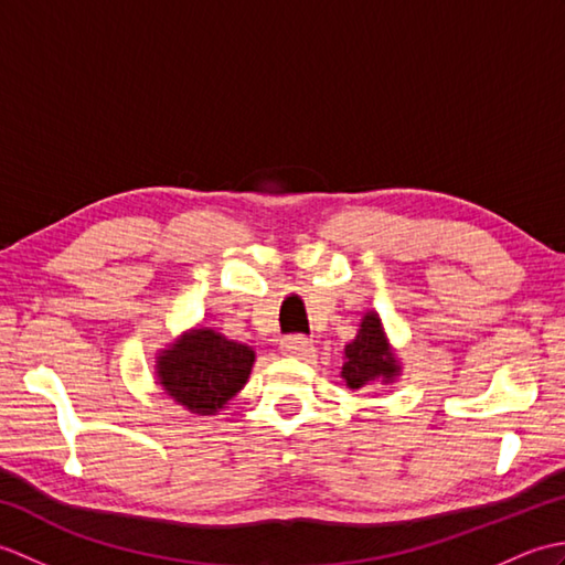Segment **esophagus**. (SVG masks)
Listing matches in <instances>:
<instances>
[{
	"mask_svg": "<svg viewBox=\"0 0 565 565\" xmlns=\"http://www.w3.org/2000/svg\"><path fill=\"white\" fill-rule=\"evenodd\" d=\"M310 352V340L303 334H289L281 340V354L286 356H306Z\"/></svg>",
	"mask_w": 565,
	"mask_h": 565,
	"instance_id": "34e87169",
	"label": "esophagus"
}]
</instances>
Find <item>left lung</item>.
Returning a JSON list of instances; mask_svg holds the SVG:
<instances>
[{
	"label": "left lung",
	"instance_id": "1",
	"mask_svg": "<svg viewBox=\"0 0 565 565\" xmlns=\"http://www.w3.org/2000/svg\"><path fill=\"white\" fill-rule=\"evenodd\" d=\"M347 388L359 391L371 383L381 381L383 386L395 383L401 376V362L383 330L381 316L376 310H366L359 322L356 338L344 347V364L340 371Z\"/></svg>",
	"mask_w": 565,
	"mask_h": 565
}]
</instances>
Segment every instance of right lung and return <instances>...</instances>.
<instances>
[{"label":"right lung","mask_w":565,"mask_h":565,"mask_svg":"<svg viewBox=\"0 0 565 565\" xmlns=\"http://www.w3.org/2000/svg\"><path fill=\"white\" fill-rule=\"evenodd\" d=\"M255 356L252 347L213 328H194L158 352L154 376L189 413L218 415L245 388Z\"/></svg>","instance_id":"1"}]
</instances>
